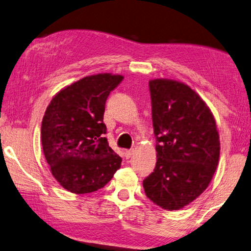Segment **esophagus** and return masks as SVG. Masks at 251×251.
<instances>
[{"label":"esophagus","mask_w":251,"mask_h":251,"mask_svg":"<svg viewBox=\"0 0 251 251\" xmlns=\"http://www.w3.org/2000/svg\"><path fill=\"white\" fill-rule=\"evenodd\" d=\"M133 153H134V150H126V151H125V156H126V158L132 157Z\"/></svg>","instance_id":"obj_1"}]
</instances>
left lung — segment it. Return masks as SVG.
<instances>
[{
  "label": "left lung",
  "mask_w": 251,
  "mask_h": 251,
  "mask_svg": "<svg viewBox=\"0 0 251 251\" xmlns=\"http://www.w3.org/2000/svg\"><path fill=\"white\" fill-rule=\"evenodd\" d=\"M149 86L157 162L143 186L151 201L172 211L208 188L218 166L220 141L211 110L188 85L154 79Z\"/></svg>",
  "instance_id": "obj_1"
}]
</instances>
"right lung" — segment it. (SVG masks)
<instances>
[{
    "label": "right lung",
    "mask_w": 251,
    "mask_h": 251,
    "mask_svg": "<svg viewBox=\"0 0 251 251\" xmlns=\"http://www.w3.org/2000/svg\"><path fill=\"white\" fill-rule=\"evenodd\" d=\"M121 75H88L59 91L47 107L41 143L51 173L71 193L104 188L122 158L104 137L106 100L122 82Z\"/></svg>",
    "instance_id": "1"
}]
</instances>
